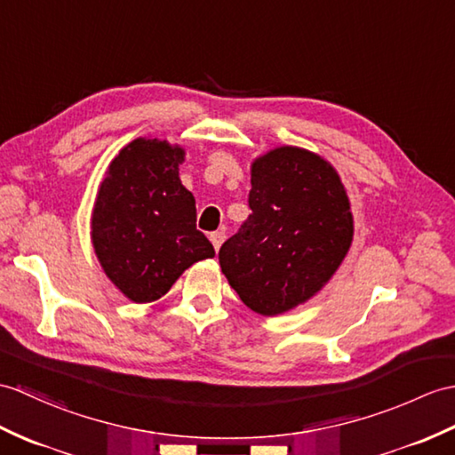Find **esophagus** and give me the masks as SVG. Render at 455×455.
Returning <instances> with one entry per match:
<instances>
[{"label": "esophagus", "instance_id": "1", "mask_svg": "<svg viewBox=\"0 0 455 455\" xmlns=\"http://www.w3.org/2000/svg\"><path fill=\"white\" fill-rule=\"evenodd\" d=\"M209 240H211V244H213L215 251H219L220 244H223V242H225V232H219V230L217 232H211Z\"/></svg>", "mask_w": 455, "mask_h": 455}]
</instances>
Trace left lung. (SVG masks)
<instances>
[{
	"label": "left lung",
	"mask_w": 455,
	"mask_h": 455,
	"mask_svg": "<svg viewBox=\"0 0 455 455\" xmlns=\"http://www.w3.org/2000/svg\"><path fill=\"white\" fill-rule=\"evenodd\" d=\"M251 215L219 250L228 284L250 310L279 315L308 302L341 267L355 220L335 166L281 145L250 166Z\"/></svg>",
	"instance_id": "1"
}]
</instances>
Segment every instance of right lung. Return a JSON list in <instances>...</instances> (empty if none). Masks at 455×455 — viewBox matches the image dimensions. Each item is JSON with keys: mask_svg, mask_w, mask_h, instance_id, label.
<instances>
[{"mask_svg": "<svg viewBox=\"0 0 455 455\" xmlns=\"http://www.w3.org/2000/svg\"><path fill=\"white\" fill-rule=\"evenodd\" d=\"M182 145L137 137L116 155L94 197L91 242L125 299L155 302L196 261L215 256L196 228V199L180 180Z\"/></svg>", "mask_w": 455, "mask_h": 455, "instance_id": "1", "label": "right lung"}]
</instances>
